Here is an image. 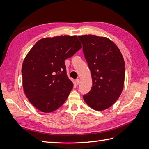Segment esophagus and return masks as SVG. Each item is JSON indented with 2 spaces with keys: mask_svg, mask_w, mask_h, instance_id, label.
<instances>
[{
  "mask_svg": "<svg viewBox=\"0 0 149 149\" xmlns=\"http://www.w3.org/2000/svg\"><path fill=\"white\" fill-rule=\"evenodd\" d=\"M76 84H79V83H80V80L79 79H76Z\"/></svg>",
  "mask_w": 149,
  "mask_h": 149,
  "instance_id": "1",
  "label": "esophagus"
}]
</instances>
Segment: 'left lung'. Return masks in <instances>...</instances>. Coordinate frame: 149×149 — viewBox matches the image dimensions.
Masks as SVG:
<instances>
[{
  "mask_svg": "<svg viewBox=\"0 0 149 149\" xmlns=\"http://www.w3.org/2000/svg\"><path fill=\"white\" fill-rule=\"evenodd\" d=\"M91 71L93 86L84 94L87 104L102 111L118 100L123 91L125 63L118 47L109 38L93 35L78 36Z\"/></svg>",
  "mask_w": 149,
  "mask_h": 149,
  "instance_id": "8db88e82",
  "label": "left lung"
}]
</instances>
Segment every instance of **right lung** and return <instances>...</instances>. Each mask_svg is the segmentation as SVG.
<instances>
[{
	"mask_svg": "<svg viewBox=\"0 0 149 149\" xmlns=\"http://www.w3.org/2000/svg\"><path fill=\"white\" fill-rule=\"evenodd\" d=\"M81 47L77 36L61 35L42 38L31 48L22 74L25 95L37 109L51 112L63 104L73 86L65 60Z\"/></svg>",
	"mask_w": 149,
	"mask_h": 149,
	"instance_id": "obj_1",
	"label": "right lung"
}]
</instances>
